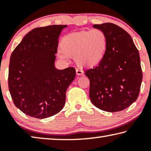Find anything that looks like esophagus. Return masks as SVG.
Masks as SVG:
<instances>
[{
    "label": "esophagus",
    "instance_id": "obj_1",
    "mask_svg": "<svg viewBox=\"0 0 151 151\" xmlns=\"http://www.w3.org/2000/svg\"><path fill=\"white\" fill-rule=\"evenodd\" d=\"M76 75H81L83 74V71L81 69H79V68H76Z\"/></svg>",
    "mask_w": 151,
    "mask_h": 151
}]
</instances>
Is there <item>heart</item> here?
Segmentation results:
<instances>
[{
	"mask_svg": "<svg viewBox=\"0 0 151 151\" xmlns=\"http://www.w3.org/2000/svg\"><path fill=\"white\" fill-rule=\"evenodd\" d=\"M108 37L103 30H81L62 38L60 56L74 57L81 67L94 68L103 62L108 50Z\"/></svg>",
	"mask_w": 151,
	"mask_h": 151,
	"instance_id": "b5f03b06",
	"label": "heart"
}]
</instances>
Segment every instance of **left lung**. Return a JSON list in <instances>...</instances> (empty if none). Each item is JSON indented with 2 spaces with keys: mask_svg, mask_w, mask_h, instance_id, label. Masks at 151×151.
Masks as SVG:
<instances>
[{
  "mask_svg": "<svg viewBox=\"0 0 151 151\" xmlns=\"http://www.w3.org/2000/svg\"><path fill=\"white\" fill-rule=\"evenodd\" d=\"M93 27L106 33L109 46L103 62L85 71L90 81L89 96L99 109L122 111L139 94L142 73L139 51L129 33L117 25L107 22Z\"/></svg>",
  "mask_w": 151,
  "mask_h": 151,
  "instance_id": "left-lung-1",
  "label": "left lung"
}]
</instances>
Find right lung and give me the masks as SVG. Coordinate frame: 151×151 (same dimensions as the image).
I'll use <instances>...</instances> for the list:
<instances>
[{
	"label": "right lung",
	"instance_id": "add662e5",
	"mask_svg": "<svg viewBox=\"0 0 151 151\" xmlns=\"http://www.w3.org/2000/svg\"><path fill=\"white\" fill-rule=\"evenodd\" d=\"M66 25L38 27L24 36L10 58L9 89L14 105L37 119L63 109L66 91L75 78V68L55 67L58 37Z\"/></svg>",
	"mask_w": 151,
	"mask_h": 151
}]
</instances>
